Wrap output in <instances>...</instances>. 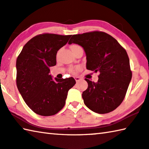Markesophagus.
Here are the masks:
<instances>
[{"mask_svg": "<svg viewBox=\"0 0 149 149\" xmlns=\"http://www.w3.org/2000/svg\"><path fill=\"white\" fill-rule=\"evenodd\" d=\"M74 79H75V81H76V82H78V81H79L81 79V78L78 77V76H75V77H74Z\"/></svg>", "mask_w": 149, "mask_h": 149, "instance_id": "1", "label": "esophagus"}]
</instances>
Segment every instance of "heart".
<instances>
[{"label": "heart", "instance_id": "heart-1", "mask_svg": "<svg viewBox=\"0 0 149 149\" xmlns=\"http://www.w3.org/2000/svg\"><path fill=\"white\" fill-rule=\"evenodd\" d=\"M79 47V45H72V46H71V49H74V48H75V47ZM78 68H72L71 70H70V71H71L72 73H75V72H76L77 70H78Z\"/></svg>", "mask_w": 149, "mask_h": 149}]
</instances>
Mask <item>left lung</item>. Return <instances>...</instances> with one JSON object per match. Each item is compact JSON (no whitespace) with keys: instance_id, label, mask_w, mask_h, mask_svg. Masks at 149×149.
Segmentation results:
<instances>
[{"instance_id":"8db88e82","label":"left lung","mask_w":149,"mask_h":149,"mask_svg":"<svg viewBox=\"0 0 149 149\" xmlns=\"http://www.w3.org/2000/svg\"><path fill=\"white\" fill-rule=\"evenodd\" d=\"M68 44L81 45L86 53V69L100 73L97 83L85 79L88 83L82 94L85 105L99 114L113 111L123 102L132 76L126 50L100 31L73 35Z\"/></svg>"}]
</instances>
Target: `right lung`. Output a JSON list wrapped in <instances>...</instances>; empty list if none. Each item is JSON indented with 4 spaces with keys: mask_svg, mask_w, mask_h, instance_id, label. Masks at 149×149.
<instances>
[{
    "mask_svg": "<svg viewBox=\"0 0 149 149\" xmlns=\"http://www.w3.org/2000/svg\"><path fill=\"white\" fill-rule=\"evenodd\" d=\"M72 35L45 33L24 45L16 61V84L29 108L38 115L51 116L63 109L68 92L75 84L73 77L53 79L49 68L55 66L57 51Z\"/></svg>",
    "mask_w": 149,
    "mask_h": 149,
    "instance_id": "right-lung-1",
    "label": "right lung"
}]
</instances>
